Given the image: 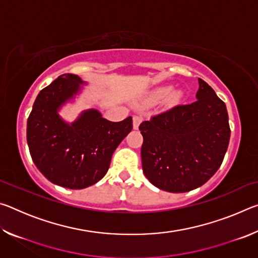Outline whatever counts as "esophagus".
<instances>
[{"mask_svg": "<svg viewBox=\"0 0 258 258\" xmlns=\"http://www.w3.org/2000/svg\"><path fill=\"white\" fill-rule=\"evenodd\" d=\"M142 120H143V117H142V116L135 115V116L133 117V127H134L135 130L139 128V125L142 123Z\"/></svg>", "mask_w": 258, "mask_h": 258, "instance_id": "obj_1", "label": "esophagus"}]
</instances>
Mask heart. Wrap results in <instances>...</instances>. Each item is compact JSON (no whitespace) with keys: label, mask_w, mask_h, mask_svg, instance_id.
Returning a JSON list of instances; mask_svg holds the SVG:
<instances>
[{"label":"heart","mask_w":258,"mask_h":258,"mask_svg":"<svg viewBox=\"0 0 258 258\" xmlns=\"http://www.w3.org/2000/svg\"><path fill=\"white\" fill-rule=\"evenodd\" d=\"M171 87L167 86V87H161V89H158L157 91H155L154 94H152L151 100L152 101H158V100H161L166 98L168 95V93L171 92Z\"/></svg>","instance_id":"heart-1"}]
</instances>
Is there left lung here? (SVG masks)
<instances>
[{
	"instance_id": "1",
	"label": "left lung",
	"mask_w": 258,
	"mask_h": 258,
	"mask_svg": "<svg viewBox=\"0 0 258 258\" xmlns=\"http://www.w3.org/2000/svg\"><path fill=\"white\" fill-rule=\"evenodd\" d=\"M197 100L151 116L139 128L142 169L152 184L187 192L205 184L220 168L230 141L225 103L199 78Z\"/></svg>"
}]
</instances>
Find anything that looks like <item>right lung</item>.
I'll return each mask as SVG.
<instances>
[{
  "mask_svg": "<svg viewBox=\"0 0 258 258\" xmlns=\"http://www.w3.org/2000/svg\"><path fill=\"white\" fill-rule=\"evenodd\" d=\"M80 84L76 75H60L38 93L27 120L34 164L47 180L68 189H84L101 180L113 151L133 128L132 117L115 123L93 109L72 125L63 123L56 110Z\"/></svg>",
  "mask_w": 258,
  "mask_h": 258,
  "instance_id": "1",
  "label": "right lung"
}]
</instances>
